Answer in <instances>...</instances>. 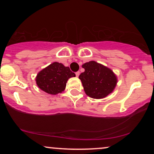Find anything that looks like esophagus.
<instances>
[{
  "label": "esophagus",
  "mask_w": 154,
  "mask_h": 154,
  "mask_svg": "<svg viewBox=\"0 0 154 154\" xmlns=\"http://www.w3.org/2000/svg\"><path fill=\"white\" fill-rule=\"evenodd\" d=\"M80 75V71H77V72H75V75H76L77 77H79Z\"/></svg>",
  "instance_id": "1"
}]
</instances>
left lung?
<instances>
[{
	"instance_id": "8db88e82",
	"label": "left lung",
	"mask_w": 154,
	"mask_h": 154,
	"mask_svg": "<svg viewBox=\"0 0 154 154\" xmlns=\"http://www.w3.org/2000/svg\"><path fill=\"white\" fill-rule=\"evenodd\" d=\"M82 67L85 71L81 73L79 79L87 95L94 99H102L112 92L116 85L117 79L110 69L94 61L85 63Z\"/></svg>"
}]
</instances>
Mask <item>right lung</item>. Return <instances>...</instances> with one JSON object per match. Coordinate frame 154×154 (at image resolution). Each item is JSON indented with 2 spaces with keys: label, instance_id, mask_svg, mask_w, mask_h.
Here are the masks:
<instances>
[{
  "label": "right lung",
  "instance_id": "add662e5",
  "mask_svg": "<svg viewBox=\"0 0 154 154\" xmlns=\"http://www.w3.org/2000/svg\"><path fill=\"white\" fill-rule=\"evenodd\" d=\"M69 67L61 63L54 62L38 73L36 84L48 94H56L64 91L69 78L75 77Z\"/></svg>",
  "mask_w": 154,
  "mask_h": 154
}]
</instances>
